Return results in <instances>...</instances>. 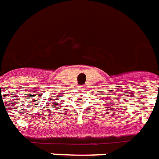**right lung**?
I'll return each mask as SVG.
<instances>
[{
    "instance_id": "add662e5",
    "label": "right lung",
    "mask_w": 159,
    "mask_h": 159,
    "mask_svg": "<svg viewBox=\"0 0 159 159\" xmlns=\"http://www.w3.org/2000/svg\"><path fill=\"white\" fill-rule=\"evenodd\" d=\"M58 96H59V97H61V96H60V95H58Z\"/></svg>"
}]
</instances>
